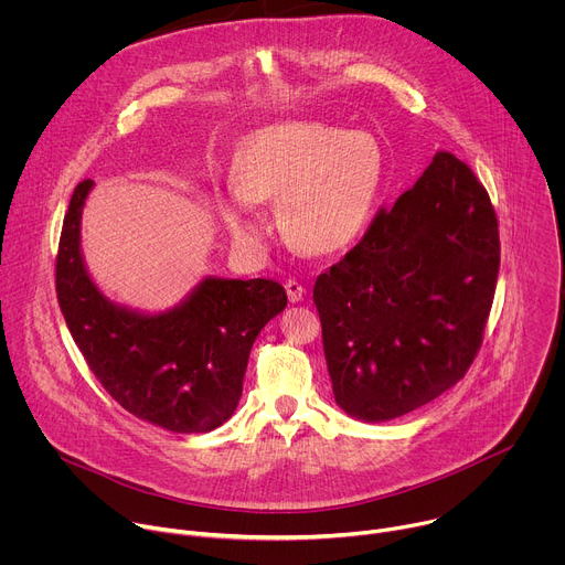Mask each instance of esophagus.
I'll use <instances>...</instances> for the list:
<instances>
[{"instance_id":"esophagus-1","label":"esophagus","mask_w":565,"mask_h":565,"mask_svg":"<svg viewBox=\"0 0 565 565\" xmlns=\"http://www.w3.org/2000/svg\"><path fill=\"white\" fill-rule=\"evenodd\" d=\"M286 292H288L290 303H299L303 299V295H306V288L297 279H288L286 281Z\"/></svg>"}]
</instances>
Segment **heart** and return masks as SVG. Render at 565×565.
I'll use <instances>...</instances> for the list:
<instances>
[{
	"label": "heart",
	"mask_w": 565,
	"mask_h": 565,
	"mask_svg": "<svg viewBox=\"0 0 565 565\" xmlns=\"http://www.w3.org/2000/svg\"><path fill=\"white\" fill-rule=\"evenodd\" d=\"M386 181V153L369 131L288 120L255 131L234 156L218 212L236 241L268 232L259 203L279 201L290 246L310 257L347 253L369 230Z\"/></svg>",
	"instance_id": "b5f03b06"
}]
</instances>
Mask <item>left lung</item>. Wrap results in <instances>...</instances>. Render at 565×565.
<instances>
[{"label":"left lung","mask_w":565,"mask_h":565,"mask_svg":"<svg viewBox=\"0 0 565 565\" xmlns=\"http://www.w3.org/2000/svg\"><path fill=\"white\" fill-rule=\"evenodd\" d=\"M501 264L490 196L454 153L431 166L312 299L342 412L386 423L451 388L482 342Z\"/></svg>","instance_id":"8db88e82"}]
</instances>
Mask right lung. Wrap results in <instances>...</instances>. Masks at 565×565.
Listing matches in <instances>:
<instances>
[{
  "instance_id": "1",
  "label": "right lung",
  "mask_w": 565,
  "mask_h": 565,
  "mask_svg": "<svg viewBox=\"0 0 565 565\" xmlns=\"http://www.w3.org/2000/svg\"><path fill=\"white\" fill-rule=\"evenodd\" d=\"M83 181L64 216L55 290L66 327L89 369L122 409L177 434H205L236 409L250 349L286 303L270 279H201L181 303L145 312L111 301L83 255Z\"/></svg>"
}]
</instances>
